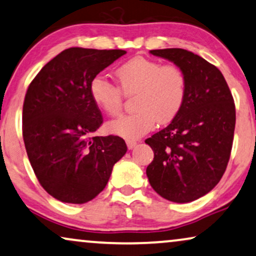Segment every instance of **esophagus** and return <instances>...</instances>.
Instances as JSON below:
<instances>
[{
  "label": "esophagus",
  "instance_id": "34e87169",
  "mask_svg": "<svg viewBox=\"0 0 256 256\" xmlns=\"http://www.w3.org/2000/svg\"><path fill=\"white\" fill-rule=\"evenodd\" d=\"M126 143H127L128 149H132V148H135L136 144H138V142H136V141H132V140H127V141H126Z\"/></svg>",
  "mask_w": 256,
  "mask_h": 256
}]
</instances>
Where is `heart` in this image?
<instances>
[{"label": "heart", "instance_id": "obj_1", "mask_svg": "<svg viewBox=\"0 0 256 256\" xmlns=\"http://www.w3.org/2000/svg\"><path fill=\"white\" fill-rule=\"evenodd\" d=\"M118 87L106 76H94L90 85L92 100L104 114L115 116L124 106V96L134 98L135 112L107 124L108 132L126 140L141 138L155 128L157 122L169 124L180 113L186 98L188 78L174 62L136 57L115 72Z\"/></svg>", "mask_w": 256, "mask_h": 256}]
</instances>
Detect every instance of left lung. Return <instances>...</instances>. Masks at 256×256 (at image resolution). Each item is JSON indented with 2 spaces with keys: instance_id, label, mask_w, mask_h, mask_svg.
I'll list each match as a JSON object with an SVG mask.
<instances>
[{
  "instance_id": "left-lung-1",
  "label": "left lung",
  "mask_w": 256,
  "mask_h": 256,
  "mask_svg": "<svg viewBox=\"0 0 256 256\" xmlns=\"http://www.w3.org/2000/svg\"><path fill=\"white\" fill-rule=\"evenodd\" d=\"M150 54L178 64L186 73L184 104L168 127L146 138L154 160L146 168L152 188L174 202L208 194L225 172L236 128V104L222 73L184 48Z\"/></svg>"
}]
</instances>
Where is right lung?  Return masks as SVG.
<instances>
[{"instance_id": "obj_1", "label": "right lung", "mask_w": 256, "mask_h": 256, "mask_svg": "<svg viewBox=\"0 0 256 256\" xmlns=\"http://www.w3.org/2000/svg\"><path fill=\"white\" fill-rule=\"evenodd\" d=\"M124 50L70 48L51 59L28 87L23 140L38 182L62 202L96 198L127 152L118 136H93L102 124L90 85Z\"/></svg>"}]
</instances>
